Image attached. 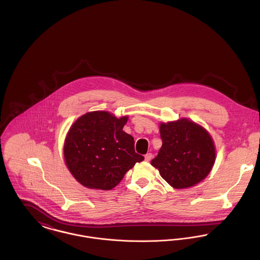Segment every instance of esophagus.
Segmentation results:
<instances>
[{
  "label": "esophagus",
  "instance_id": "esophagus-1",
  "mask_svg": "<svg viewBox=\"0 0 260 260\" xmlns=\"http://www.w3.org/2000/svg\"><path fill=\"white\" fill-rule=\"evenodd\" d=\"M151 158H152V154L151 153H147L146 155H145V161H150L151 160Z\"/></svg>",
  "mask_w": 260,
  "mask_h": 260
}]
</instances>
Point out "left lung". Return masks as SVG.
Returning a JSON list of instances; mask_svg holds the SVG:
<instances>
[{"instance_id": "8db88e82", "label": "left lung", "mask_w": 260, "mask_h": 260, "mask_svg": "<svg viewBox=\"0 0 260 260\" xmlns=\"http://www.w3.org/2000/svg\"><path fill=\"white\" fill-rule=\"evenodd\" d=\"M162 147L151 164L169 184L182 189L202 181L215 162V147L200 125L180 119L160 124Z\"/></svg>"}]
</instances>
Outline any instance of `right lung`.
I'll return each mask as SVG.
<instances>
[{
    "label": "right lung",
    "mask_w": 260,
    "mask_h": 260,
    "mask_svg": "<svg viewBox=\"0 0 260 260\" xmlns=\"http://www.w3.org/2000/svg\"><path fill=\"white\" fill-rule=\"evenodd\" d=\"M127 116L106 111L86 113L71 126L64 157L75 179L91 189L110 190L135 163L144 160L135 152L134 138L123 131Z\"/></svg>",
    "instance_id": "right-lung-1"
}]
</instances>
